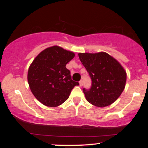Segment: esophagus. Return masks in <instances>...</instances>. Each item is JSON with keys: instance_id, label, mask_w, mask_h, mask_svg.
<instances>
[{"instance_id": "1", "label": "esophagus", "mask_w": 148, "mask_h": 148, "mask_svg": "<svg viewBox=\"0 0 148 148\" xmlns=\"http://www.w3.org/2000/svg\"><path fill=\"white\" fill-rule=\"evenodd\" d=\"M79 86H83V81H79Z\"/></svg>"}]
</instances>
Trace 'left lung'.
Here are the masks:
<instances>
[{"mask_svg":"<svg viewBox=\"0 0 148 148\" xmlns=\"http://www.w3.org/2000/svg\"><path fill=\"white\" fill-rule=\"evenodd\" d=\"M78 55L92 80L90 89H83L88 102L106 107L116 101L125 89L127 80V72L121 64L105 52Z\"/></svg>","mask_w":148,"mask_h":148,"instance_id":"1","label":"left lung"}]
</instances>
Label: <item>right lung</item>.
I'll return each mask as SVG.
<instances>
[{"label":"right lung","instance_id":"add662e5","mask_svg":"<svg viewBox=\"0 0 148 148\" xmlns=\"http://www.w3.org/2000/svg\"><path fill=\"white\" fill-rule=\"evenodd\" d=\"M74 52L53 46L40 52L28 71L30 90L42 104L56 107L69 98L73 88L79 84L72 80L66 64L74 58Z\"/></svg>","mask_w":148,"mask_h":148}]
</instances>
